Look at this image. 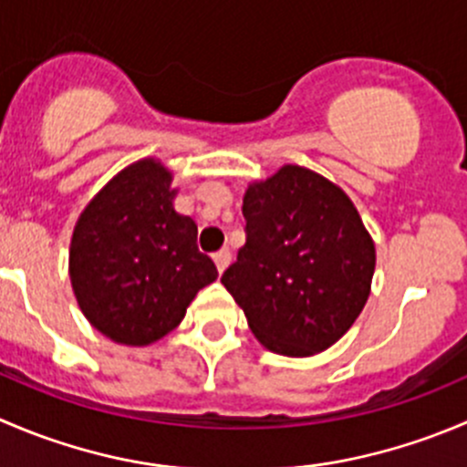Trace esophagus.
I'll use <instances>...</instances> for the list:
<instances>
[{
    "label": "esophagus",
    "mask_w": 467,
    "mask_h": 467,
    "mask_svg": "<svg viewBox=\"0 0 467 467\" xmlns=\"http://www.w3.org/2000/svg\"><path fill=\"white\" fill-rule=\"evenodd\" d=\"M230 260H233V255H230L228 248H223V251L214 253V265H216V269H219V274H223V271L228 269Z\"/></svg>",
    "instance_id": "obj_1"
}]
</instances>
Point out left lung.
Returning <instances> with one entry per match:
<instances>
[{"label": "left lung", "mask_w": 467, "mask_h": 467, "mask_svg": "<svg viewBox=\"0 0 467 467\" xmlns=\"http://www.w3.org/2000/svg\"><path fill=\"white\" fill-rule=\"evenodd\" d=\"M246 244L221 275L269 351L319 354L365 307L377 253L342 189L283 166L244 196Z\"/></svg>", "instance_id": "1"}]
</instances>
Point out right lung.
Wrapping results in <instances>:
<instances>
[{"instance_id": "1", "label": "right lung", "mask_w": 467, "mask_h": 467, "mask_svg": "<svg viewBox=\"0 0 467 467\" xmlns=\"http://www.w3.org/2000/svg\"><path fill=\"white\" fill-rule=\"evenodd\" d=\"M171 173L146 160L125 169L79 216L70 280L86 319L120 344H150L182 321L198 289L214 283L193 219L173 210Z\"/></svg>"}]
</instances>
